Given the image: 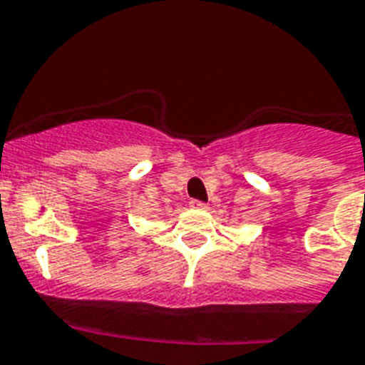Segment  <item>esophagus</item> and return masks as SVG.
<instances>
[{"label":"esophagus","mask_w":365,"mask_h":365,"mask_svg":"<svg viewBox=\"0 0 365 365\" xmlns=\"http://www.w3.org/2000/svg\"><path fill=\"white\" fill-rule=\"evenodd\" d=\"M189 206H191V208H195V210H206V208H208V204L200 202V200H191V202H189Z\"/></svg>","instance_id":"obj_1"}]
</instances>
